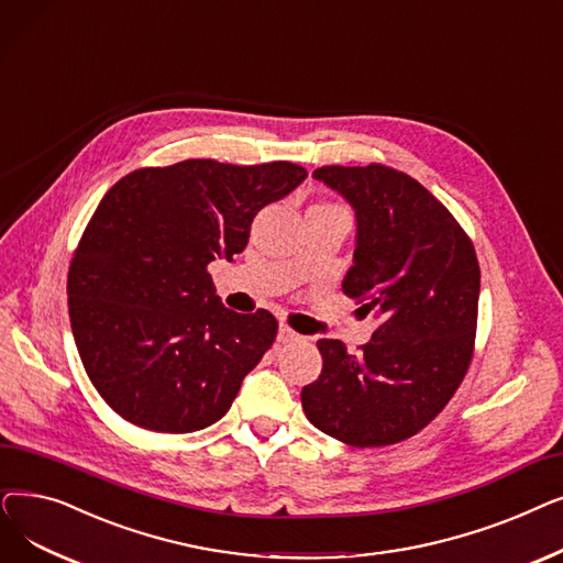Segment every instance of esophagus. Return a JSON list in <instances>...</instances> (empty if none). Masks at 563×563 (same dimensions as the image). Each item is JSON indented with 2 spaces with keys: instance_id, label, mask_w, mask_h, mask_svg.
I'll list each match as a JSON object with an SVG mask.
<instances>
[{
  "instance_id": "esophagus-1",
  "label": "esophagus",
  "mask_w": 563,
  "mask_h": 563,
  "mask_svg": "<svg viewBox=\"0 0 563 563\" xmlns=\"http://www.w3.org/2000/svg\"><path fill=\"white\" fill-rule=\"evenodd\" d=\"M298 339H302L296 330H290L288 325H279V332H277V341L279 343H292V341H298Z\"/></svg>"
}]
</instances>
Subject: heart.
<instances>
[{
  "label": "heart",
  "mask_w": 563,
  "mask_h": 563,
  "mask_svg": "<svg viewBox=\"0 0 563 563\" xmlns=\"http://www.w3.org/2000/svg\"><path fill=\"white\" fill-rule=\"evenodd\" d=\"M323 206H330V203H323Z\"/></svg>",
  "instance_id": "obj_1"
}]
</instances>
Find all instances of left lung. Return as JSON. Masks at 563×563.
I'll return each mask as SVG.
<instances>
[{
    "label": "left lung",
    "instance_id": "1",
    "mask_svg": "<svg viewBox=\"0 0 563 563\" xmlns=\"http://www.w3.org/2000/svg\"><path fill=\"white\" fill-rule=\"evenodd\" d=\"M313 178L355 208V263L341 286L378 330L357 355L339 339L316 343L323 371L302 389L305 415L351 446L404 442L444 410L470 368L481 282L474 245L404 172L330 165Z\"/></svg>",
    "mask_w": 563,
    "mask_h": 563
}]
</instances>
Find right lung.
Masks as SVG:
<instances>
[{
	"label": "right lung",
	"instance_id": "add662e5",
	"mask_svg": "<svg viewBox=\"0 0 563 563\" xmlns=\"http://www.w3.org/2000/svg\"><path fill=\"white\" fill-rule=\"evenodd\" d=\"M305 178L286 159H183L110 187L68 267V316L87 376L119 417L192 433L229 412L279 323L267 309H227L208 263L233 261L256 212Z\"/></svg>",
	"mask_w": 563,
	"mask_h": 563
}]
</instances>
